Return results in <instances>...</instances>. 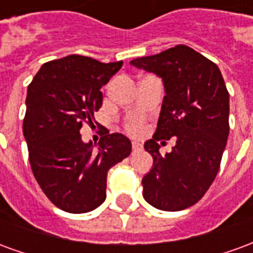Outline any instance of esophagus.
Segmentation results:
<instances>
[{"label":"esophagus","mask_w":253,"mask_h":253,"mask_svg":"<svg viewBox=\"0 0 253 253\" xmlns=\"http://www.w3.org/2000/svg\"><path fill=\"white\" fill-rule=\"evenodd\" d=\"M141 143L139 141H132V148H133V151H137V150H141Z\"/></svg>","instance_id":"esophagus-1"}]
</instances>
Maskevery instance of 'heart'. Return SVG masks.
Wrapping results in <instances>:
<instances>
[{"instance_id":"heart-1","label":"heart","mask_w":253,"mask_h":253,"mask_svg":"<svg viewBox=\"0 0 253 253\" xmlns=\"http://www.w3.org/2000/svg\"><path fill=\"white\" fill-rule=\"evenodd\" d=\"M128 129L132 132V133H137L139 129H140V120L139 118H135V120H132L128 125Z\"/></svg>"}]
</instances>
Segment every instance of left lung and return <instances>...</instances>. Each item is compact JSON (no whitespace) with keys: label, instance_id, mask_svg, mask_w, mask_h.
<instances>
[{"label":"left lung","instance_id":"1","mask_svg":"<svg viewBox=\"0 0 253 253\" xmlns=\"http://www.w3.org/2000/svg\"><path fill=\"white\" fill-rule=\"evenodd\" d=\"M129 64L162 79L166 94L157 130L144 143L154 164L141 180L143 196L158 210L188 209L215 180L226 147L229 92L221 71L185 44ZM170 137L176 146L162 156L158 141Z\"/></svg>","mask_w":253,"mask_h":253}]
</instances>
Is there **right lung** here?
<instances>
[{
	"label": "right lung",
	"mask_w": 253,
	"mask_h": 253,
	"mask_svg": "<svg viewBox=\"0 0 253 253\" xmlns=\"http://www.w3.org/2000/svg\"><path fill=\"white\" fill-rule=\"evenodd\" d=\"M121 66L123 61L66 55L43 64L28 85L23 135L32 173L50 202L66 212L99 207L106 199L107 171L130 154V140L121 133L107 130L98 146L80 135L101 107V88Z\"/></svg>",
	"instance_id": "obj_1"
}]
</instances>
